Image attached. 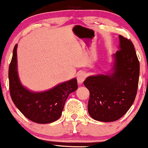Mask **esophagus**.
<instances>
[{
	"instance_id": "34e87169",
	"label": "esophagus",
	"mask_w": 148,
	"mask_h": 148,
	"mask_svg": "<svg viewBox=\"0 0 148 148\" xmlns=\"http://www.w3.org/2000/svg\"><path fill=\"white\" fill-rule=\"evenodd\" d=\"M86 77V74L84 71H81V72L78 73L77 75V82L79 84H82L84 81L85 80Z\"/></svg>"
}]
</instances>
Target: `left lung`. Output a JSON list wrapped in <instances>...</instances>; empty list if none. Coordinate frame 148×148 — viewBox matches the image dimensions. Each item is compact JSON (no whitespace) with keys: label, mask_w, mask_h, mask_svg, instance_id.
<instances>
[{"label":"left lung","mask_w":148,"mask_h":148,"mask_svg":"<svg viewBox=\"0 0 148 148\" xmlns=\"http://www.w3.org/2000/svg\"><path fill=\"white\" fill-rule=\"evenodd\" d=\"M119 50L112 66L105 74L88 77L84 84L90 92L88 111L93 119L110 122L127 112L138 86L140 64L132 42L119 35Z\"/></svg>","instance_id":"1"}]
</instances>
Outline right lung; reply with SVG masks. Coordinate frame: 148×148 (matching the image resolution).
<instances>
[{
    "label": "right lung",
    "instance_id": "right-lung-1",
    "mask_svg": "<svg viewBox=\"0 0 148 148\" xmlns=\"http://www.w3.org/2000/svg\"><path fill=\"white\" fill-rule=\"evenodd\" d=\"M17 44L9 66L10 96L17 109L27 119L37 124H48L60 117L66 98L78 88L76 78L58 84L49 90L35 92L24 86L17 71Z\"/></svg>",
    "mask_w": 148,
    "mask_h": 148
}]
</instances>
